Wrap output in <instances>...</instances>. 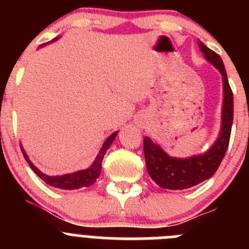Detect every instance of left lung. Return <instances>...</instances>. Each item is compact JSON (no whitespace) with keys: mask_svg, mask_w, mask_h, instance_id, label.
I'll return each instance as SVG.
<instances>
[{"mask_svg":"<svg viewBox=\"0 0 249 249\" xmlns=\"http://www.w3.org/2000/svg\"><path fill=\"white\" fill-rule=\"evenodd\" d=\"M198 46L207 61L218 68L223 76L224 98L221 132L208 152L186 160L169 157L151 138H143V152L148 175L158 186L167 190H187L212 177L218 169L230 143L233 122V92L228 83L227 72L219 54L204 46L201 41Z\"/></svg>","mask_w":249,"mask_h":249,"instance_id":"1","label":"left lung"}]
</instances>
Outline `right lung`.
Instances as JSON below:
<instances>
[{"instance_id":"right-lung-1","label":"right lung","mask_w":249,"mask_h":249,"mask_svg":"<svg viewBox=\"0 0 249 249\" xmlns=\"http://www.w3.org/2000/svg\"><path fill=\"white\" fill-rule=\"evenodd\" d=\"M117 136V132H113L111 136H109L106 142L103 143L102 148H101L100 153L97 155L94 162L92 163V166L87 169H83V171H78V172L71 173V175H65V176H57V177H51V176H46L45 173H42L37 167H35L32 164L30 160H28L26 152L23 151V148H21L22 153H23V157L27 160V163L30 164V167L32 168L35 173L38 176L42 181H45L46 183L50 184L52 187H56V188H61V190H78V188H82V187H89L96 182L98 177H100L101 168H102V160L105 157L106 152L109 148V146L113 142L114 137Z\"/></svg>"}]
</instances>
